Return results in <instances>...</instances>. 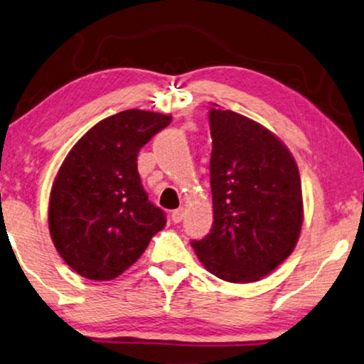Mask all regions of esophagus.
I'll return each instance as SVG.
<instances>
[{
  "instance_id": "1",
  "label": "esophagus",
  "mask_w": 364,
  "mask_h": 364,
  "mask_svg": "<svg viewBox=\"0 0 364 364\" xmlns=\"http://www.w3.org/2000/svg\"><path fill=\"white\" fill-rule=\"evenodd\" d=\"M183 214H186V211L182 210V208H178V210H174L172 211V214H171V218H172V223H176V224H178L183 219Z\"/></svg>"
}]
</instances>
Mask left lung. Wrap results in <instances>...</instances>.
I'll return each instance as SVG.
<instances>
[{"label":"left lung","mask_w":364,"mask_h":364,"mask_svg":"<svg viewBox=\"0 0 364 364\" xmlns=\"http://www.w3.org/2000/svg\"><path fill=\"white\" fill-rule=\"evenodd\" d=\"M213 228L192 240L201 263L234 284L256 282L294 252L303 223L299 168L287 146L242 114L210 109Z\"/></svg>","instance_id":"8db88e82"}]
</instances>
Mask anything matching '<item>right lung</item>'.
<instances>
[{
    "mask_svg": "<svg viewBox=\"0 0 364 364\" xmlns=\"http://www.w3.org/2000/svg\"><path fill=\"white\" fill-rule=\"evenodd\" d=\"M171 116L127 109L93 126L53 183L48 223L61 258L80 276L111 281L132 266L166 225L141 186L136 156Z\"/></svg>",
    "mask_w": 364,
    "mask_h": 364,
    "instance_id": "add662e5",
    "label": "right lung"
}]
</instances>
